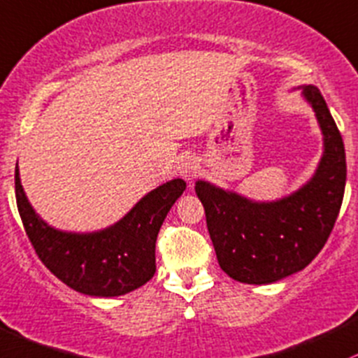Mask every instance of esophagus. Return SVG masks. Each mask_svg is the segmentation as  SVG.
Listing matches in <instances>:
<instances>
[{
	"mask_svg": "<svg viewBox=\"0 0 358 358\" xmlns=\"http://www.w3.org/2000/svg\"><path fill=\"white\" fill-rule=\"evenodd\" d=\"M179 172L186 180H193L196 178V174H198V162H196L193 155H186L180 159Z\"/></svg>",
	"mask_w": 358,
	"mask_h": 358,
	"instance_id": "1",
	"label": "esophagus"
}]
</instances>
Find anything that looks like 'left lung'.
<instances>
[{
	"label": "left lung",
	"instance_id": "obj_1",
	"mask_svg": "<svg viewBox=\"0 0 358 358\" xmlns=\"http://www.w3.org/2000/svg\"><path fill=\"white\" fill-rule=\"evenodd\" d=\"M324 134L314 178L275 203H255L198 180L206 225L220 268L241 283H273L303 270L319 255L340 213L347 160L336 122L316 87H303Z\"/></svg>",
	"mask_w": 358,
	"mask_h": 358
}]
</instances>
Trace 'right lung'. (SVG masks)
Here are the masks:
<instances>
[{
	"instance_id": "obj_1",
	"label": "right lung",
	"mask_w": 358,
	"mask_h": 358,
	"mask_svg": "<svg viewBox=\"0 0 358 358\" xmlns=\"http://www.w3.org/2000/svg\"><path fill=\"white\" fill-rule=\"evenodd\" d=\"M186 189L182 179L148 193L122 220L94 234L61 232L30 206L15 169L18 213L36 255L52 275L76 292L117 297L136 290L155 273V242L169 210Z\"/></svg>"
}]
</instances>
